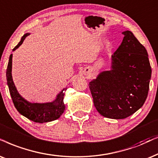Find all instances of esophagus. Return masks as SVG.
<instances>
[{
	"label": "esophagus",
	"mask_w": 158,
	"mask_h": 158,
	"mask_svg": "<svg viewBox=\"0 0 158 158\" xmlns=\"http://www.w3.org/2000/svg\"><path fill=\"white\" fill-rule=\"evenodd\" d=\"M90 70H91V69H90L89 67H86V68H85V69H84V74H85V75L89 74Z\"/></svg>",
	"instance_id": "esophagus-1"
}]
</instances>
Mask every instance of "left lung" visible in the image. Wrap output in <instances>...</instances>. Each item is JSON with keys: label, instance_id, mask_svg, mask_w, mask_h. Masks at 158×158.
<instances>
[{"label": "left lung", "instance_id": "8db88e82", "mask_svg": "<svg viewBox=\"0 0 158 158\" xmlns=\"http://www.w3.org/2000/svg\"><path fill=\"white\" fill-rule=\"evenodd\" d=\"M112 56V69L89 83L94 104L102 116L124 119L143 106L148 95L152 69L146 48L131 31Z\"/></svg>", "mask_w": 158, "mask_h": 158}]
</instances>
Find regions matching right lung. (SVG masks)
Masks as SVG:
<instances>
[{
    "instance_id": "right-lung-1",
    "label": "right lung",
    "mask_w": 158,
    "mask_h": 158,
    "mask_svg": "<svg viewBox=\"0 0 158 158\" xmlns=\"http://www.w3.org/2000/svg\"><path fill=\"white\" fill-rule=\"evenodd\" d=\"M29 34L24 35L21 38V40L14 47L13 51L16 50L21 46L24 40ZM11 67H12V54L10 55L9 63L6 69V79L7 84L9 89V92L14 104V106L17 111L27 118L35 123H47L51 122L59 118L63 114L65 110V105L63 102L64 94L61 91L57 95L56 99L52 103L37 104L30 103L24 99L18 93L15 85L12 80L11 76ZM64 90H66L65 89ZM64 91V90H63Z\"/></svg>"
}]
</instances>
